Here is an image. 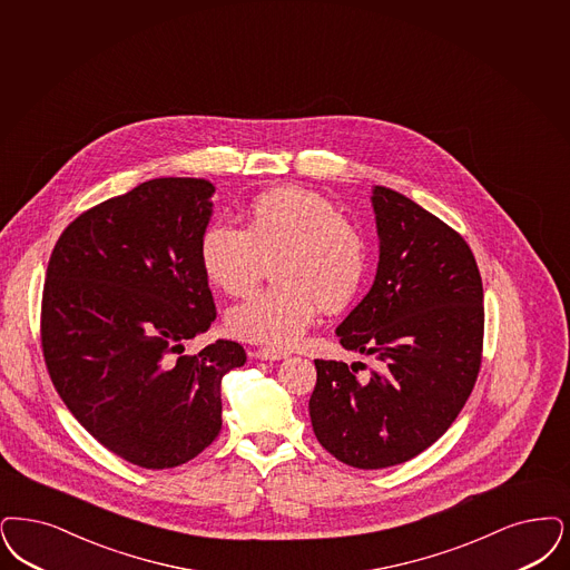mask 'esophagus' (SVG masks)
Here are the masks:
<instances>
[{
	"instance_id": "esophagus-1",
	"label": "esophagus",
	"mask_w": 570,
	"mask_h": 570,
	"mask_svg": "<svg viewBox=\"0 0 570 570\" xmlns=\"http://www.w3.org/2000/svg\"><path fill=\"white\" fill-rule=\"evenodd\" d=\"M254 356L258 361H282V358L288 356V352L286 350H277V347H258L254 352Z\"/></svg>"
}]
</instances>
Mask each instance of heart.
<instances>
[{
    "instance_id": "heart-1",
    "label": "heart",
    "mask_w": 570,
    "mask_h": 570,
    "mask_svg": "<svg viewBox=\"0 0 570 570\" xmlns=\"http://www.w3.org/2000/svg\"><path fill=\"white\" fill-rule=\"evenodd\" d=\"M207 279L230 296L246 295L274 263L272 288L230 307V335L269 347L295 345L316 318L345 307L366 275V242L328 197L274 188L252 199L244 228L212 223L199 242Z\"/></svg>"
}]
</instances>
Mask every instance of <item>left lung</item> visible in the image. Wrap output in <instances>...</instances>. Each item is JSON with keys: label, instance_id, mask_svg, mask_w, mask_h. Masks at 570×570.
Wrapping results in <instances>:
<instances>
[{"label": "left lung", "instance_id": "8db88e82", "mask_svg": "<svg viewBox=\"0 0 570 570\" xmlns=\"http://www.w3.org/2000/svg\"><path fill=\"white\" fill-rule=\"evenodd\" d=\"M373 209L377 275L337 335L377 368L358 375L356 365L316 358L309 399L320 445L365 471L431 448L469 401L483 358V288L464 237L386 186H375Z\"/></svg>", "mask_w": 570, "mask_h": 570}]
</instances>
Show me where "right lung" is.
<instances>
[{
    "instance_id": "add662e5",
    "label": "right lung",
    "mask_w": 570,
    "mask_h": 570,
    "mask_svg": "<svg viewBox=\"0 0 570 570\" xmlns=\"http://www.w3.org/2000/svg\"><path fill=\"white\" fill-rule=\"evenodd\" d=\"M214 186L157 178L69 223L46 269L40 342L50 382L112 454L174 469L223 429L220 382L246 363L237 342L193 356L216 320L199 261Z\"/></svg>"
}]
</instances>
